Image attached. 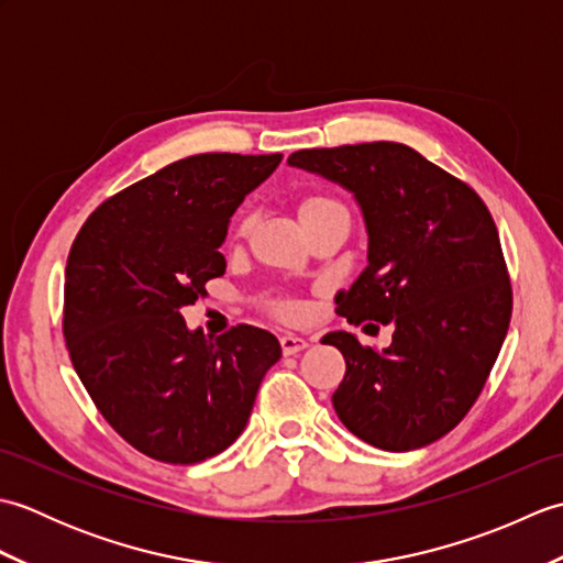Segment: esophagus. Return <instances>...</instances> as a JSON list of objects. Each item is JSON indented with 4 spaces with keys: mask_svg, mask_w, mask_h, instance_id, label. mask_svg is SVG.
<instances>
[{
    "mask_svg": "<svg viewBox=\"0 0 563 563\" xmlns=\"http://www.w3.org/2000/svg\"><path fill=\"white\" fill-rule=\"evenodd\" d=\"M307 341L300 339V336H292V333H285V336H280V349H283V355H295L307 349Z\"/></svg>",
    "mask_w": 563,
    "mask_h": 563,
    "instance_id": "1",
    "label": "esophagus"
}]
</instances>
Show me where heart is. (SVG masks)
I'll return each mask as SVG.
<instances>
[{"mask_svg": "<svg viewBox=\"0 0 563 563\" xmlns=\"http://www.w3.org/2000/svg\"><path fill=\"white\" fill-rule=\"evenodd\" d=\"M329 208H343V206L339 200H333L329 196H312V198H307L302 202V214L329 210ZM246 224H249V218H239L234 232L242 234L246 230ZM271 309H273V314L280 317V319H297V317H300V302H295V300H275V302H271Z\"/></svg>", "mask_w": 563, "mask_h": 563, "instance_id": "b5f03b06", "label": "heart"}]
</instances>
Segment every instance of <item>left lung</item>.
Returning a JSON list of instances; mask_svg holds the SVG:
<instances>
[{
    "mask_svg": "<svg viewBox=\"0 0 563 563\" xmlns=\"http://www.w3.org/2000/svg\"><path fill=\"white\" fill-rule=\"evenodd\" d=\"M288 162L361 202L367 266L339 292L336 314L394 327L379 353L349 331L321 339L345 357L333 409L379 450L430 445L470 413L508 333L512 290L492 212L470 184L399 142L300 150Z\"/></svg>",
    "mask_w": 563,
    "mask_h": 563,
    "instance_id": "obj_1",
    "label": "left lung"
}]
</instances>
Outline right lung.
<instances>
[{
  "mask_svg": "<svg viewBox=\"0 0 563 563\" xmlns=\"http://www.w3.org/2000/svg\"><path fill=\"white\" fill-rule=\"evenodd\" d=\"M283 154L208 152L103 200L69 249L63 333L84 389L135 450L169 464L242 435L280 343L236 324L208 339L178 309L224 275L227 224Z\"/></svg>",
  "mask_w": 563,
  "mask_h": 563,
  "instance_id": "add662e5",
  "label": "right lung"
}]
</instances>
